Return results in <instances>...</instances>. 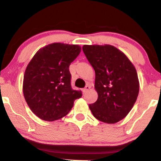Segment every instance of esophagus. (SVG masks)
Here are the masks:
<instances>
[{
    "instance_id": "34e87169",
    "label": "esophagus",
    "mask_w": 161,
    "mask_h": 161,
    "mask_svg": "<svg viewBox=\"0 0 161 161\" xmlns=\"http://www.w3.org/2000/svg\"><path fill=\"white\" fill-rule=\"evenodd\" d=\"M90 85H87L85 87V88H84L83 90H82V92L84 93V94H85L86 92H88V90H90Z\"/></svg>"
}]
</instances>
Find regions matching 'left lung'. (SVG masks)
Listing matches in <instances>:
<instances>
[{"label":"left lung","instance_id":"1","mask_svg":"<svg viewBox=\"0 0 161 161\" xmlns=\"http://www.w3.org/2000/svg\"><path fill=\"white\" fill-rule=\"evenodd\" d=\"M82 50L95 72L97 101L89 105L95 118L107 124L125 118L140 91L136 69L125 54L111 45H85Z\"/></svg>","mask_w":161,"mask_h":161}]
</instances>
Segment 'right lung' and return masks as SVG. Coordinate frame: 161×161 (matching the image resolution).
<instances>
[{"mask_svg": "<svg viewBox=\"0 0 161 161\" xmlns=\"http://www.w3.org/2000/svg\"><path fill=\"white\" fill-rule=\"evenodd\" d=\"M78 45L54 42L40 48L26 68L23 93L31 111L47 121L62 119L71 111L81 91L71 87L69 66L81 52Z\"/></svg>", "mask_w": 161, "mask_h": 161, "instance_id": "obj_1", "label": "right lung"}]
</instances>
